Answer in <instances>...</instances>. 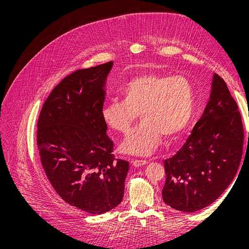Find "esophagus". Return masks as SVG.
Wrapping results in <instances>:
<instances>
[{"mask_svg": "<svg viewBox=\"0 0 249 249\" xmlns=\"http://www.w3.org/2000/svg\"><path fill=\"white\" fill-rule=\"evenodd\" d=\"M147 163H148V162L145 161V160H134V161L132 162V164H133V166H134L135 168H138V167L144 166V165H146Z\"/></svg>", "mask_w": 249, "mask_h": 249, "instance_id": "34e87169", "label": "esophagus"}]
</instances>
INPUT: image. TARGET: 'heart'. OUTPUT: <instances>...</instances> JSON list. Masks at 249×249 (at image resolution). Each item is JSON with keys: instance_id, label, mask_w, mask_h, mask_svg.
<instances>
[{"instance_id": "heart-1", "label": "heart", "mask_w": 249, "mask_h": 249, "mask_svg": "<svg viewBox=\"0 0 249 249\" xmlns=\"http://www.w3.org/2000/svg\"><path fill=\"white\" fill-rule=\"evenodd\" d=\"M195 103V88L188 77L146 73L125 84L122 99L108 100L101 108V118L112 130L127 134L140 113L142 123L125 138L120 150L146 157L158 149L163 136L171 139L185 131Z\"/></svg>"}]
</instances>
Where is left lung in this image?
<instances>
[{
  "mask_svg": "<svg viewBox=\"0 0 249 249\" xmlns=\"http://www.w3.org/2000/svg\"><path fill=\"white\" fill-rule=\"evenodd\" d=\"M242 146L243 127L237 104L227 83L214 73L201 117L184 146L165 161V203L185 213L210 206L235 177Z\"/></svg>",
  "mask_w": 249,
  "mask_h": 249,
  "instance_id": "8db88e82",
  "label": "left lung"
}]
</instances>
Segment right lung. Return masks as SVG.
I'll use <instances>...</instances> for the list:
<instances>
[{"label":"right lung","mask_w":249,"mask_h":249,"mask_svg":"<svg viewBox=\"0 0 249 249\" xmlns=\"http://www.w3.org/2000/svg\"><path fill=\"white\" fill-rule=\"evenodd\" d=\"M113 61L63 78L44 102L37 122L40 161L60 197L83 212L101 214L124 196L129 163L115 160L101 108Z\"/></svg>","instance_id":"1"}]
</instances>
